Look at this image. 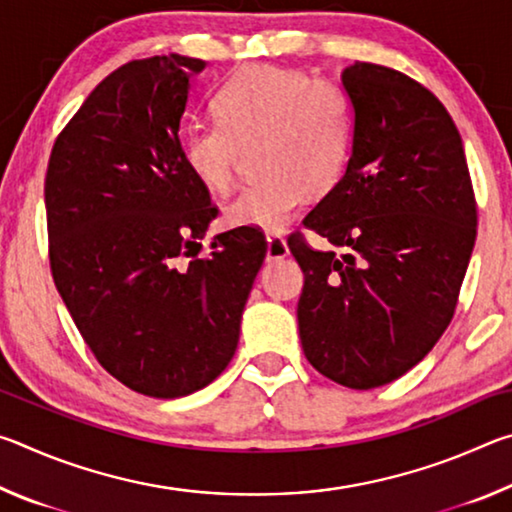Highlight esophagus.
<instances>
[{"label":"esophagus","instance_id":"obj_1","mask_svg":"<svg viewBox=\"0 0 512 512\" xmlns=\"http://www.w3.org/2000/svg\"><path fill=\"white\" fill-rule=\"evenodd\" d=\"M289 255V246L284 237L280 235H266V259L268 262H275V259H282Z\"/></svg>","mask_w":512,"mask_h":512}]
</instances>
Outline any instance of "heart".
<instances>
[{
	"instance_id": "1",
	"label": "heart",
	"mask_w": 512,
	"mask_h": 512,
	"mask_svg": "<svg viewBox=\"0 0 512 512\" xmlns=\"http://www.w3.org/2000/svg\"><path fill=\"white\" fill-rule=\"evenodd\" d=\"M210 121L183 133V162L196 183L228 192L244 146L259 142L264 173L223 207L232 228L280 232L309 192L327 194L341 183L354 142V110L343 88L307 72L248 65L221 83Z\"/></svg>"
}]
</instances>
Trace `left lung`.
<instances>
[{
    "mask_svg": "<svg viewBox=\"0 0 512 512\" xmlns=\"http://www.w3.org/2000/svg\"><path fill=\"white\" fill-rule=\"evenodd\" d=\"M345 176L305 216L289 248L305 273L298 300L307 361L368 391L402 377L452 323L476 239V201L461 135L436 94L397 69L354 63Z\"/></svg>",
    "mask_w": 512,
    "mask_h": 512,
    "instance_id": "obj_1",
    "label": "left lung"
}]
</instances>
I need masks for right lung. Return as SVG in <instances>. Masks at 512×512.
Returning a JSON list of instances; mask_svg holds the SVG:
<instances>
[{"instance_id": "obj_1", "label": "right lung", "mask_w": 512, "mask_h": 512, "mask_svg": "<svg viewBox=\"0 0 512 512\" xmlns=\"http://www.w3.org/2000/svg\"><path fill=\"white\" fill-rule=\"evenodd\" d=\"M205 60H131L56 137L45 178L49 264L83 341L135 393L201 391L235 357L266 257L255 228L198 239L219 210L183 162L180 117Z\"/></svg>"}]
</instances>
